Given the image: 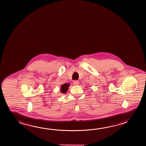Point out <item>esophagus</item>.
I'll return each instance as SVG.
<instances>
[{
  "instance_id": "34e87169",
  "label": "esophagus",
  "mask_w": 146,
  "mask_h": 146,
  "mask_svg": "<svg viewBox=\"0 0 146 146\" xmlns=\"http://www.w3.org/2000/svg\"><path fill=\"white\" fill-rule=\"evenodd\" d=\"M73 84L74 85H78L79 84V81L78 80H74L73 82Z\"/></svg>"
}]
</instances>
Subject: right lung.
I'll list each match as a JSON object with an SVG mask.
<instances>
[{
    "label": "right lung",
    "instance_id": "right-lung-1",
    "mask_svg": "<svg viewBox=\"0 0 146 146\" xmlns=\"http://www.w3.org/2000/svg\"><path fill=\"white\" fill-rule=\"evenodd\" d=\"M61 92L63 93H66V92L67 91V90H68L69 87V84H62V86H61Z\"/></svg>",
    "mask_w": 146,
    "mask_h": 146
}]
</instances>
